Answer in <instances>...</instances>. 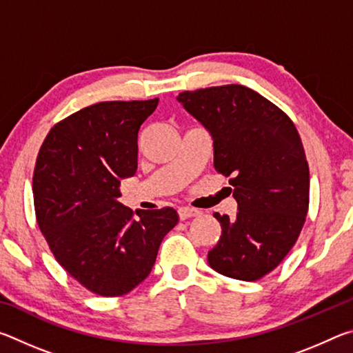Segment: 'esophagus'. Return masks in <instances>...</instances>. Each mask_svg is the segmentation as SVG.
Instances as JSON below:
<instances>
[{"label": "esophagus", "mask_w": 353, "mask_h": 353, "mask_svg": "<svg viewBox=\"0 0 353 353\" xmlns=\"http://www.w3.org/2000/svg\"><path fill=\"white\" fill-rule=\"evenodd\" d=\"M179 218H181V221H185L188 218H193V216H198V214L201 213L199 210H196V208H190V207H181L179 208Z\"/></svg>", "instance_id": "esophagus-1"}]
</instances>
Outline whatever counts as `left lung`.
Here are the masks:
<instances>
[{
  "label": "left lung",
  "instance_id": "obj_1",
  "mask_svg": "<svg viewBox=\"0 0 353 353\" xmlns=\"http://www.w3.org/2000/svg\"><path fill=\"white\" fill-rule=\"evenodd\" d=\"M177 101L212 134L214 170L230 177L238 202L235 219L213 213L223 232L208 265L236 280L265 277L294 246L308 212V162L294 123L238 83L182 92Z\"/></svg>",
  "mask_w": 353,
  "mask_h": 353
}]
</instances>
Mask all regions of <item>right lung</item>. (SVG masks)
I'll list each match as a JSON object with an SVG mask.
<instances>
[{"label":"right lung","mask_w":353,"mask_h":353,"mask_svg":"<svg viewBox=\"0 0 353 353\" xmlns=\"http://www.w3.org/2000/svg\"><path fill=\"white\" fill-rule=\"evenodd\" d=\"M159 98L104 101L59 121L41 145L32 177L35 218L52 255L83 288L128 294L151 272L177 212L137 210L118 201L135 174L139 130Z\"/></svg>","instance_id":"right-lung-1"}]
</instances>
